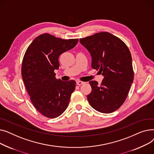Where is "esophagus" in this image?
<instances>
[{
	"label": "esophagus",
	"instance_id": "34e87169",
	"mask_svg": "<svg viewBox=\"0 0 154 154\" xmlns=\"http://www.w3.org/2000/svg\"><path fill=\"white\" fill-rule=\"evenodd\" d=\"M77 84L79 85H82V84H84L85 82H82V81H80V80H77V81L76 82Z\"/></svg>",
	"mask_w": 154,
	"mask_h": 154
}]
</instances>
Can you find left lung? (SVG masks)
Instances as JSON below:
<instances>
[{"mask_svg": "<svg viewBox=\"0 0 154 154\" xmlns=\"http://www.w3.org/2000/svg\"><path fill=\"white\" fill-rule=\"evenodd\" d=\"M80 42L91 54L92 68L104 77L100 85L89 82L92 92L88 101L98 112H114L125 100L134 80L130 51L122 40L107 32L80 38Z\"/></svg>", "mask_w": 154, "mask_h": 154, "instance_id": "left-lung-1", "label": "left lung"}]
</instances>
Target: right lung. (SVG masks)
I'll return each mask as SVG.
<instances>
[{"mask_svg":"<svg viewBox=\"0 0 154 154\" xmlns=\"http://www.w3.org/2000/svg\"><path fill=\"white\" fill-rule=\"evenodd\" d=\"M79 39L64 40L51 34L37 37L24 55L22 76L35 108L48 118H55L66 110L75 88L74 80L63 82L55 78L59 57L74 48Z\"/></svg>","mask_w":154,"mask_h":154,"instance_id":"add662e5","label":"right lung"}]
</instances>
